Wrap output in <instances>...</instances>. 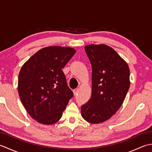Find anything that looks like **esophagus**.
Wrapping results in <instances>:
<instances>
[{"label": "esophagus", "instance_id": "34e87169", "mask_svg": "<svg viewBox=\"0 0 152 152\" xmlns=\"http://www.w3.org/2000/svg\"><path fill=\"white\" fill-rule=\"evenodd\" d=\"M78 89H75L73 90V93H74V95H76L77 94H78Z\"/></svg>", "mask_w": 152, "mask_h": 152}]
</instances>
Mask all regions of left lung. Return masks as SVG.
Masks as SVG:
<instances>
[{"instance_id":"obj_1","label":"left lung","mask_w":152,"mask_h":152,"mask_svg":"<svg viewBox=\"0 0 152 152\" xmlns=\"http://www.w3.org/2000/svg\"><path fill=\"white\" fill-rule=\"evenodd\" d=\"M85 51L92 67V94L82 106V116L91 124H99L110 118L124 102L130 87V70L106 45H88Z\"/></svg>"}]
</instances>
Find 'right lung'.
I'll list each match as a JSON object with an SVG mask.
<instances>
[{"label": "right lung", "instance_id": "add662e5", "mask_svg": "<svg viewBox=\"0 0 152 152\" xmlns=\"http://www.w3.org/2000/svg\"><path fill=\"white\" fill-rule=\"evenodd\" d=\"M75 52L69 47L44 48L21 67L19 97L28 114L40 124L51 125L59 121L73 97L62 69Z\"/></svg>", "mask_w": 152, "mask_h": 152}]
</instances>
